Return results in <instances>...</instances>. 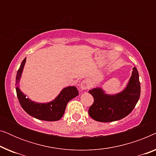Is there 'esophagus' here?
Here are the masks:
<instances>
[{
    "label": "esophagus",
    "instance_id": "1",
    "mask_svg": "<svg viewBox=\"0 0 156 156\" xmlns=\"http://www.w3.org/2000/svg\"><path fill=\"white\" fill-rule=\"evenodd\" d=\"M80 87H81V89H82V90H87V89H89V87H90V84H89V81L87 80H83L82 82H81Z\"/></svg>",
    "mask_w": 156,
    "mask_h": 156
}]
</instances>
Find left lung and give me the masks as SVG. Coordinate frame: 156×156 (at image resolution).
<instances>
[{
	"mask_svg": "<svg viewBox=\"0 0 156 156\" xmlns=\"http://www.w3.org/2000/svg\"><path fill=\"white\" fill-rule=\"evenodd\" d=\"M94 97V103L89 108V114L94 120L112 122L124 118L131 113L139 99L140 84L136 68H133L132 76L126 88L116 95L106 94L101 88L89 91Z\"/></svg>",
	"mask_w": 156,
	"mask_h": 156,
	"instance_id": "obj_1",
	"label": "left lung"
}]
</instances>
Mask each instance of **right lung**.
<instances>
[{"label": "right lung", "mask_w": 156, "mask_h": 156, "mask_svg": "<svg viewBox=\"0 0 156 156\" xmlns=\"http://www.w3.org/2000/svg\"><path fill=\"white\" fill-rule=\"evenodd\" d=\"M25 62L26 58L23 59L17 72L16 86H18ZM16 93L20 106L29 115L40 120L55 121L62 117L67 103L78 96L79 91L75 87H66L54 101L47 104H38L27 99L26 96L21 92L18 87H16Z\"/></svg>", "instance_id": "right-lung-1"}]
</instances>
